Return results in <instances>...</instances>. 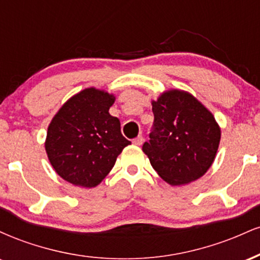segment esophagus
Masks as SVG:
<instances>
[{
    "mask_svg": "<svg viewBox=\"0 0 260 260\" xmlns=\"http://www.w3.org/2000/svg\"><path fill=\"white\" fill-rule=\"evenodd\" d=\"M143 142H144V138H143L142 136H139V137H137L136 139H133L132 143L134 145H138V147H139V145L143 144Z\"/></svg>",
    "mask_w": 260,
    "mask_h": 260,
    "instance_id": "esophagus-1",
    "label": "esophagus"
}]
</instances>
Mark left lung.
Returning <instances> with one entry per match:
<instances>
[{
	"instance_id": "obj_1",
	"label": "left lung",
	"mask_w": 260,
	"mask_h": 260,
	"mask_svg": "<svg viewBox=\"0 0 260 260\" xmlns=\"http://www.w3.org/2000/svg\"><path fill=\"white\" fill-rule=\"evenodd\" d=\"M154 129L143 144L164 181L181 186L198 180L215 160L221 129L214 115L190 92L170 89L151 100Z\"/></svg>"
}]
</instances>
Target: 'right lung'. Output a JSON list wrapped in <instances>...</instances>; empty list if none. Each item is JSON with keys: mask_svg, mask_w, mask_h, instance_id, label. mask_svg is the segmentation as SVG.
Listing matches in <instances>:
<instances>
[{"mask_svg": "<svg viewBox=\"0 0 260 260\" xmlns=\"http://www.w3.org/2000/svg\"><path fill=\"white\" fill-rule=\"evenodd\" d=\"M116 98L94 86L59 107L47 127L45 150L59 177L78 187H96L131 144L109 110Z\"/></svg>", "mask_w": 260, "mask_h": 260, "instance_id": "1", "label": "right lung"}]
</instances>
